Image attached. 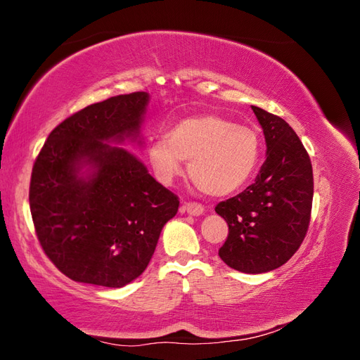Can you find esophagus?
<instances>
[{
    "label": "esophagus",
    "instance_id": "obj_1",
    "mask_svg": "<svg viewBox=\"0 0 360 360\" xmlns=\"http://www.w3.org/2000/svg\"><path fill=\"white\" fill-rule=\"evenodd\" d=\"M180 210L183 213H188L191 216H201L204 213V207L201 204H197V202H184Z\"/></svg>",
    "mask_w": 360,
    "mask_h": 360
}]
</instances>
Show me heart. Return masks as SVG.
Instances as JSON below:
<instances>
[{
  "mask_svg": "<svg viewBox=\"0 0 360 360\" xmlns=\"http://www.w3.org/2000/svg\"><path fill=\"white\" fill-rule=\"evenodd\" d=\"M259 159L255 130L202 112L174 123L148 146V162L162 184H171L188 162L191 179L212 197H225L252 177Z\"/></svg>",
  "mask_w": 360,
  "mask_h": 360,
  "instance_id": "obj_1",
  "label": "heart"
}]
</instances>
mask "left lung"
<instances>
[{
	"label": "left lung",
	"mask_w": 360,
	"mask_h": 360,
	"mask_svg": "<svg viewBox=\"0 0 360 360\" xmlns=\"http://www.w3.org/2000/svg\"><path fill=\"white\" fill-rule=\"evenodd\" d=\"M250 108L263 129L266 160L254 184L214 210L230 230L219 249L221 259L255 275L285 264L299 249L311 219L314 179L309 156L290 124Z\"/></svg>",
	"instance_id": "obj_1"
}]
</instances>
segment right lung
I'll use <instances>...</instances> for the list:
<instances>
[{
  "label": "right lung",
  "instance_id": "1",
  "mask_svg": "<svg viewBox=\"0 0 360 360\" xmlns=\"http://www.w3.org/2000/svg\"><path fill=\"white\" fill-rule=\"evenodd\" d=\"M150 94L84 108L52 130L30 183L39 242L76 282L122 288L147 269L179 198L124 147H144Z\"/></svg>",
  "mask_w": 360,
  "mask_h": 360
}]
</instances>
